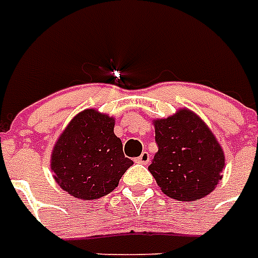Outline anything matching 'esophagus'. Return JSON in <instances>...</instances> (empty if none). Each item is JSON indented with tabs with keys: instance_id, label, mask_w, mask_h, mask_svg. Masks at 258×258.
Instances as JSON below:
<instances>
[{
	"instance_id": "34e87169",
	"label": "esophagus",
	"mask_w": 258,
	"mask_h": 258,
	"mask_svg": "<svg viewBox=\"0 0 258 258\" xmlns=\"http://www.w3.org/2000/svg\"><path fill=\"white\" fill-rule=\"evenodd\" d=\"M149 160H151V156H149V153H148V152H142V153H141V156L137 159V162L141 163V164H148Z\"/></svg>"
}]
</instances>
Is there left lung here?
<instances>
[{"instance_id":"1","label":"left lung","mask_w":258,"mask_h":258,"mask_svg":"<svg viewBox=\"0 0 258 258\" xmlns=\"http://www.w3.org/2000/svg\"><path fill=\"white\" fill-rule=\"evenodd\" d=\"M159 151L148 167L164 195L181 202L202 199L221 179V146L190 110L155 121Z\"/></svg>"}]
</instances>
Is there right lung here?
I'll list each match as a JSON object with an SVG mask.
<instances>
[{
    "mask_svg": "<svg viewBox=\"0 0 258 258\" xmlns=\"http://www.w3.org/2000/svg\"><path fill=\"white\" fill-rule=\"evenodd\" d=\"M114 120L94 109L79 113L53 148L51 168L59 186L77 199L110 194L134 162L124 156Z\"/></svg>",
    "mask_w": 258,
    "mask_h": 258,
    "instance_id": "right-lung-1",
    "label": "right lung"
}]
</instances>
